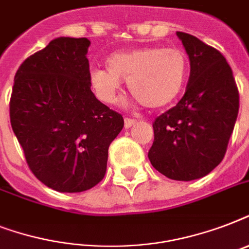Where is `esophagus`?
<instances>
[{
  "instance_id": "34e87169",
  "label": "esophagus",
  "mask_w": 249,
  "mask_h": 249,
  "mask_svg": "<svg viewBox=\"0 0 249 249\" xmlns=\"http://www.w3.org/2000/svg\"><path fill=\"white\" fill-rule=\"evenodd\" d=\"M137 123V120H134V119H125L124 120V126L125 129H129L132 128V126H134Z\"/></svg>"
}]
</instances>
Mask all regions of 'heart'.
I'll return each mask as SVG.
<instances>
[{
  "instance_id": "heart-1",
  "label": "heart",
  "mask_w": 249,
  "mask_h": 249,
  "mask_svg": "<svg viewBox=\"0 0 249 249\" xmlns=\"http://www.w3.org/2000/svg\"><path fill=\"white\" fill-rule=\"evenodd\" d=\"M107 70L90 72L89 84L103 103H113L120 80H128L129 91L148 108H161L181 94L189 76V59L177 48L148 46L113 53L106 60Z\"/></svg>"
}]
</instances>
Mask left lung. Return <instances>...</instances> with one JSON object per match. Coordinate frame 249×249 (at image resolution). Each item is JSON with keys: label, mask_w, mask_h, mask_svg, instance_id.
Returning <instances> with one entry per match:
<instances>
[{"label": "left lung", "mask_w": 249, "mask_h": 249, "mask_svg": "<svg viewBox=\"0 0 249 249\" xmlns=\"http://www.w3.org/2000/svg\"><path fill=\"white\" fill-rule=\"evenodd\" d=\"M190 59L182 99L154 121L152 166L176 181H193L222 161L239 111L232 71L218 50L193 35L177 32Z\"/></svg>", "instance_id": "1"}]
</instances>
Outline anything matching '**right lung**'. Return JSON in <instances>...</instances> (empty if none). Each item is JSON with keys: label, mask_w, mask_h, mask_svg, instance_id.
<instances>
[{"label": "right lung", "mask_w": 249, "mask_h": 249, "mask_svg": "<svg viewBox=\"0 0 249 249\" xmlns=\"http://www.w3.org/2000/svg\"><path fill=\"white\" fill-rule=\"evenodd\" d=\"M90 41L58 37L23 62L10 98L11 128L32 173L59 193H81L103 179L120 113L89 84Z\"/></svg>", "instance_id": "1"}]
</instances>
